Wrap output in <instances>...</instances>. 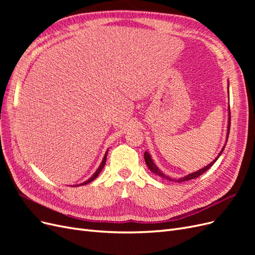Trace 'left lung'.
I'll use <instances>...</instances> for the list:
<instances>
[{
  "mask_svg": "<svg viewBox=\"0 0 255 255\" xmlns=\"http://www.w3.org/2000/svg\"><path fill=\"white\" fill-rule=\"evenodd\" d=\"M228 91H229V85H228ZM230 126H231V113H230V106H229V120H228V129H227V139H226V144H227L228 138H229V134H230ZM225 148H226V145H223V148L221 149L220 153L218 154V156L216 157V158L212 161L211 164H208L207 166H205V167L201 168V169H200V170H198V171H195V172L189 173V174L185 175V176H183V177H180V179H172V177L168 176V175H166L165 173L161 172V171L159 170V168H158L155 164H154V161H153V159H152V157H151V155H150V153H149V152H144V161H145L146 166L149 167V169L151 170V172H153L154 174H156V175H158V176H160V177H163V179H165V180H167V181H172V182H177V183H180V182L189 181V180H191V179H195V177L200 176V175H201L202 173H204L206 170H208V169H210V168H211V167L216 163V160H217V159L219 158V156L221 155V153L223 152V150H225Z\"/></svg>",
  "mask_w": 255,
  "mask_h": 255,
  "instance_id": "obj_1",
  "label": "left lung"
}]
</instances>
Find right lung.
<instances>
[{"instance_id": "obj_1", "label": "right lung", "mask_w": 255, "mask_h": 255, "mask_svg": "<svg viewBox=\"0 0 255 255\" xmlns=\"http://www.w3.org/2000/svg\"><path fill=\"white\" fill-rule=\"evenodd\" d=\"M109 151V150H107ZM107 151H106V153H105V155H104V157H103V159H102V163L100 164V166H99V168L97 169V171L92 174V176L91 177H89V179L87 180V181H85V182H83V183H81V184H78V185H73V186H82V185H86V184H88V183H90V182H92L94 181L95 179H97V176L100 174V172H101V170L102 169L104 168V165H105V163H106V156H107Z\"/></svg>"}]
</instances>
